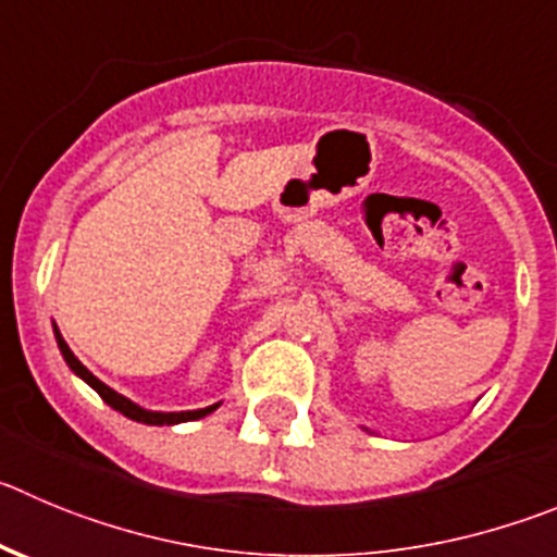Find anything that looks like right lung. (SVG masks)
<instances>
[{
  "mask_svg": "<svg viewBox=\"0 0 557 557\" xmlns=\"http://www.w3.org/2000/svg\"><path fill=\"white\" fill-rule=\"evenodd\" d=\"M54 332H57V330H54ZM57 346H60L62 357H65V362H67V366H71V371H74L76 376L85 379V382L90 384L92 389H96L98 396H101L103 401L109 404V407L117 409V412L126 414V418L137 420V423H148V425H175V423H186V420H200V418H206L208 412H214V409L220 407V404H214V407L195 409V412H148V409H143V407H137V404L128 401L126 396H121V393H114L112 387H107V384H103L101 379L92 376V373L87 371V368L82 366L79 360H76L74 351L67 349V343L62 341L60 332H57Z\"/></svg>",
  "mask_w": 557,
  "mask_h": 557,
  "instance_id": "obj_1",
  "label": "right lung"
}]
</instances>
